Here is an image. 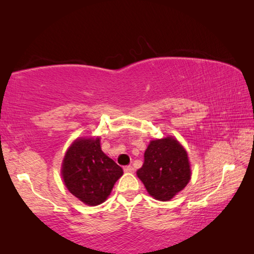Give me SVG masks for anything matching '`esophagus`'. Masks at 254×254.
I'll list each match as a JSON object with an SVG mask.
<instances>
[{"label":"esophagus","instance_id":"34e87169","mask_svg":"<svg viewBox=\"0 0 254 254\" xmlns=\"http://www.w3.org/2000/svg\"><path fill=\"white\" fill-rule=\"evenodd\" d=\"M124 171H126V173H133V171H134V168H133L132 166H126L124 167Z\"/></svg>","mask_w":254,"mask_h":254}]
</instances>
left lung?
Listing matches in <instances>:
<instances>
[{"label":"left lung","mask_w":254,"mask_h":254,"mask_svg":"<svg viewBox=\"0 0 254 254\" xmlns=\"http://www.w3.org/2000/svg\"><path fill=\"white\" fill-rule=\"evenodd\" d=\"M136 175L152 197L169 200L183 190L190 179L186 150L170 136L151 141L144 152L143 166Z\"/></svg>","instance_id":"8db88e82"}]
</instances>
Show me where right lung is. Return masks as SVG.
Segmentation results:
<instances>
[{
  "label": "right lung",
  "instance_id": "add662e5",
  "mask_svg": "<svg viewBox=\"0 0 254 254\" xmlns=\"http://www.w3.org/2000/svg\"><path fill=\"white\" fill-rule=\"evenodd\" d=\"M62 175L72 195L85 204L96 206L111 194L123 170L102 151L100 139H79L66 152Z\"/></svg>",
  "mask_w": 254,
  "mask_h": 254
}]
</instances>
